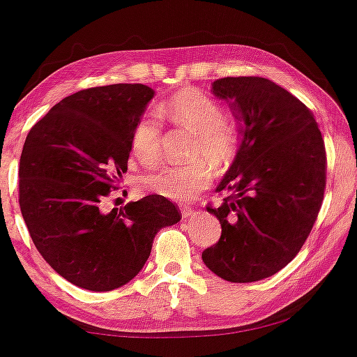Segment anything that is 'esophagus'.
Wrapping results in <instances>:
<instances>
[{
	"label": "esophagus",
	"instance_id": "obj_1",
	"mask_svg": "<svg viewBox=\"0 0 357 357\" xmlns=\"http://www.w3.org/2000/svg\"><path fill=\"white\" fill-rule=\"evenodd\" d=\"M181 213H183L184 220H188V218H195V216H196L195 208H191V206H183Z\"/></svg>",
	"mask_w": 357,
	"mask_h": 357
}]
</instances>
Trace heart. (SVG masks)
I'll list each match as a JSON object with an SVG mask.
<instances>
[{
    "instance_id": "heart-1",
    "label": "heart",
    "mask_w": 357,
    "mask_h": 357,
    "mask_svg": "<svg viewBox=\"0 0 357 357\" xmlns=\"http://www.w3.org/2000/svg\"><path fill=\"white\" fill-rule=\"evenodd\" d=\"M161 116L196 136L192 158H204L214 167H225L238 148V130L225 119V111L211 96L199 89H183L160 105ZM131 149L137 161L156 166L161 160V124L154 114L136 123ZM213 169L199 161L183 167H162L144 179L148 191L174 201H190L211 184Z\"/></svg>"
}]
</instances>
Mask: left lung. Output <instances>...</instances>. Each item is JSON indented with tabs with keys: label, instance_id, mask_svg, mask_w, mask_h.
Returning <instances> with one entry per match:
<instances>
[{
	"label": "left lung",
	"instance_id": "left-lung-1",
	"mask_svg": "<svg viewBox=\"0 0 357 357\" xmlns=\"http://www.w3.org/2000/svg\"><path fill=\"white\" fill-rule=\"evenodd\" d=\"M211 93L229 105L239 148L216 186L225 195L208 213L221 238L203 263L231 282H255L281 271L311 233L326 186V149L306 106L259 76L221 78Z\"/></svg>",
	"mask_w": 357,
	"mask_h": 357
}]
</instances>
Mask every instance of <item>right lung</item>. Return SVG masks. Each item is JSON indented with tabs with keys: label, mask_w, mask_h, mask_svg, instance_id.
<instances>
[{
	"label": "right lung",
	"mask_w": 357,
	"mask_h": 357,
	"mask_svg": "<svg viewBox=\"0 0 357 357\" xmlns=\"http://www.w3.org/2000/svg\"><path fill=\"white\" fill-rule=\"evenodd\" d=\"M154 89L109 84L64 98L28 132L20 160V208L34 246L71 284L113 291L143 269L153 239L181 221L165 196L105 213L128 171L131 135Z\"/></svg>",
	"instance_id": "add662e5"
}]
</instances>
